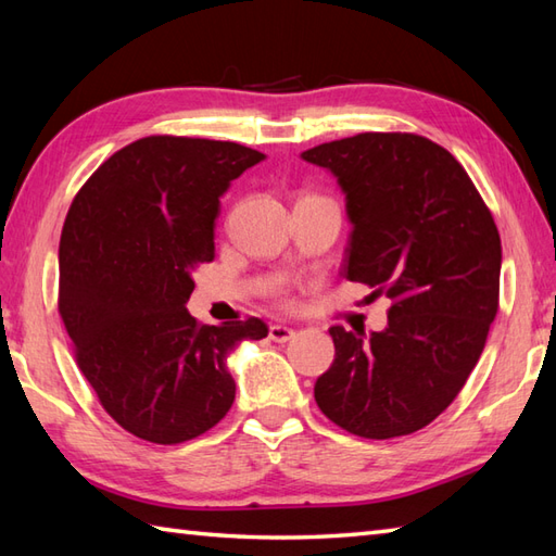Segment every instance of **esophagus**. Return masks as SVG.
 <instances>
[{
  "label": "esophagus",
  "instance_id": "esophagus-1",
  "mask_svg": "<svg viewBox=\"0 0 556 556\" xmlns=\"http://www.w3.org/2000/svg\"><path fill=\"white\" fill-rule=\"evenodd\" d=\"M293 334H296V332H293V329L287 327V325H271V327H269V339L277 341V344H287V341H289Z\"/></svg>",
  "mask_w": 556,
  "mask_h": 556
}]
</instances>
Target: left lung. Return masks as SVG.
Wrapping results in <instances>:
<instances>
[{
    "label": "left lung",
    "mask_w": 556,
    "mask_h": 556,
    "mask_svg": "<svg viewBox=\"0 0 556 556\" xmlns=\"http://www.w3.org/2000/svg\"><path fill=\"white\" fill-rule=\"evenodd\" d=\"M337 176L353 224L344 275L392 299L382 332L329 327L325 416L365 440L430 425L464 389L500 308L502 241L458 160L416 134H358L305 150Z\"/></svg>",
    "instance_id": "obj_1"
}]
</instances>
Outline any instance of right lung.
<instances>
[{"mask_svg":"<svg viewBox=\"0 0 556 556\" xmlns=\"http://www.w3.org/2000/svg\"><path fill=\"white\" fill-rule=\"evenodd\" d=\"M265 155L229 140L148 136L83 184L59 241V315L102 408L140 440L181 444L227 416L229 353L257 317L200 325L193 271L215 257L219 198Z\"/></svg>","mask_w":556,"mask_h":556,"instance_id":"1","label":"right lung"}]
</instances>
